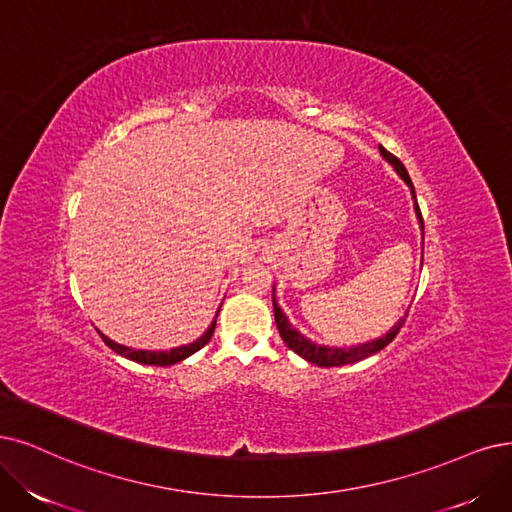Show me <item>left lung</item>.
Here are the masks:
<instances>
[{
  "label": "left lung",
  "instance_id": "left-lung-1",
  "mask_svg": "<svg viewBox=\"0 0 512 512\" xmlns=\"http://www.w3.org/2000/svg\"><path fill=\"white\" fill-rule=\"evenodd\" d=\"M380 151H382V156H384V158H386V160L396 168V173H399V175L405 179V183L411 187V194H413V200H415V213H418L420 223H422V230H424L422 211H420V206H418V198H415V189H413V183H411V179H409L407 168L403 166V162H401L399 158H396L394 154H390V151H388V149H384L382 145H380ZM272 301H274V318H276V327H278V333H280V337H282V342H285L293 352H297L301 358H306L308 363L318 365V367H339V365H350V363H356V361H363V358H367V356H371V354H377L380 350H384L396 335H399V331L403 329L405 320H407V316H405V318H401L399 323H396V325L392 327V331H390L386 337L375 339V342H369V344H363V346H354V348H327V346L312 344L310 339H306L304 335L297 333V331L289 325L287 316L282 314V310L278 308L276 299H272Z\"/></svg>",
  "mask_w": 512,
  "mask_h": 512
}]
</instances>
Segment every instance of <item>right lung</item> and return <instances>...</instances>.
I'll use <instances>...</instances> for the list:
<instances>
[{
	"mask_svg": "<svg viewBox=\"0 0 512 512\" xmlns=\"http://www.w3.org/2000/svg\"><path fill=\"white\" fill-rule=\"evenodd\" d=\"M219 314V312H217ZM215 325H217V316L213 320V325L206 329V333L202 337H198L194 344H187V346H181V348H173V350H166V352H149V350H135V348H128V346H120L116 342H111L109 337H105L101 331L99 335L103 337V342L113 350L118 352L126 358H130V361L135 363H143V365H156V367H168V365H175V363H181L183 358L192 356L194 352H198L200 348H204L208 342H211L213 337V331H215Z\"/></svg>",
	"mask_w": 512,
	"mask_h": 512,
	"instance_id": "obj_1",
	"label": "right lung"
}]
</instances>
